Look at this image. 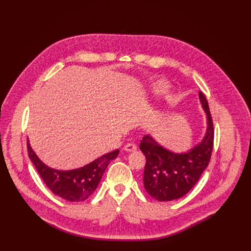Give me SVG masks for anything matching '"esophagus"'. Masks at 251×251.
<instances>
[{
    "instance_id": "34e87169",
    "label": "esophagus",
    "mask_w": 251,
    "mask_h": 251,
    "mask_svg": "<svg viewBox=\"0 0 251 251\" xmlns=\"http://www.w3.org/2000/svg\"><path fill=\"white\" fill-rule=\"evenodd\" d=\"M124 150L127 152H133L137 150V146L134 144V143H127V144L124 146Z\"/></svg>"
}]
</instances>
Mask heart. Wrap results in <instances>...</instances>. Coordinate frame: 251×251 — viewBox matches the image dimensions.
<instances>
[{"label": "heart", "instance_id": "heart-1", "mask_svg": "<svg viewBox=\"0 0 251 251\" xmlns=\"http://www.w3.org/2000/svg\"><path fill=\"white\" fill-rule=\"evenodd\" d=\"M167 87L168 86L166 84H164V83H158V84H156L155 89H156L157 92H164V91H166Z\"/></svg>", "mask_w": 251, "mask_h": 251}]
</instances>
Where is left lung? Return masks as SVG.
Instances as JSON below:
<instances>
[{"label": "left lung", "instance_id": "1", "mask_svg": "<svg viewBox=\"0 0 251 251\" xmlns=\"http://www.w3.org/2000/svg\"><path fill=\"white\" fill-rule=\"evenodd\" d=\"M200 100L206 113L207 128L202 141L187 153H173L151 137L145 135L140 150L146 157L144 187L148 194L159 201H169L184 197L199 181L208 166L213 147V123L204 94L200 91Z\"/></svg>", "mask_w": 251, "mask_h": 251}]
</instances>
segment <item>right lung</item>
<instances>
[{
    "label": "right lung",
    "instance_id": "obj_1",
    "mask_svg": "<svg viewBox=\"0 0 251 251\" xmlns=\"http://www.w3.org/2000/svg\"><path fill=\"white\" fill-rule=\"evenodd\" d=\"M26 145L28 157L48 188L54 195L69 201H83L90 197L96 190L107 166L119 154L117 149L79 169L58 171L45 165L31 150L28 141Z\"/></svg>",
    "mask_w": 251,
    "mask_h": 251
}]
</instances>
